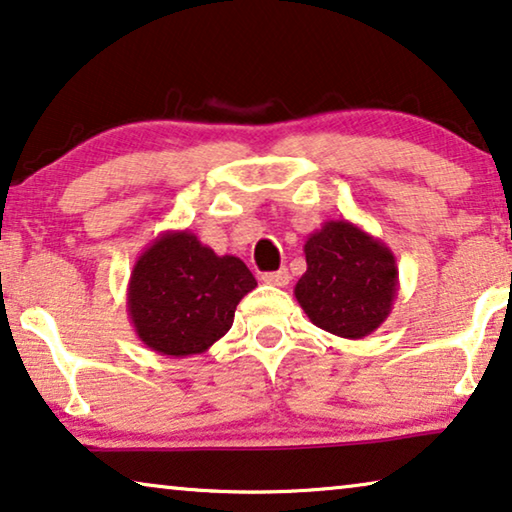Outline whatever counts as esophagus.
Segmentation results:
<instances>
[{
  "instance_id": "esophagus-1",
  "label": "esophagus",
  "mask_w": 512,
  "mask_h": 512,
  "mask_svg": "<svg viewBox=\"0 0 512 512\" xmlns=\"http://www.w3.org/2000/svg\"><path fill=\"white\" fill-rule=\"evenodd\" d=\"M262 280L266 285H276V287H285L289 285V271L287 269H278V271H271V273H264Z\"/></svg>"
}]
</instances>
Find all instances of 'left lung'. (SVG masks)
Segmentation results:
<instances>
[{
  "label": "left lung",
  "instance_id": "1",
  "mask_svg": "<svg viewBox=\"0 0 512 512\" xmlns=\"http://www.w3.org/2000/svg\"><path fill=\"white\" fill-rule=\"evenodd\" d=\"M308 271L294 287L305 315L338 338L377 331L398 299L393 250L349 220H326L303 246Z\"/></svg>",
  "mask_w": 512,
  "mask_h": 512
}]
</instances>
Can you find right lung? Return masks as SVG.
<instances>
[{"instance_id": "1", "label": "right lung", "mask_w": 512, "mask_h": 512, "mask_svg": "<svg viewBox=\"0 0 512 512\" xmlns=\"http://www.w3.org/2000/svg\"><path fill=\"white\" fill-rule=\"evenodd\" d=\"M257 280L234 255H216L190 230H167L131 271L126 308L135 335L160 356L204 354L232 329Z\"/></svg>"}]
</instances>
